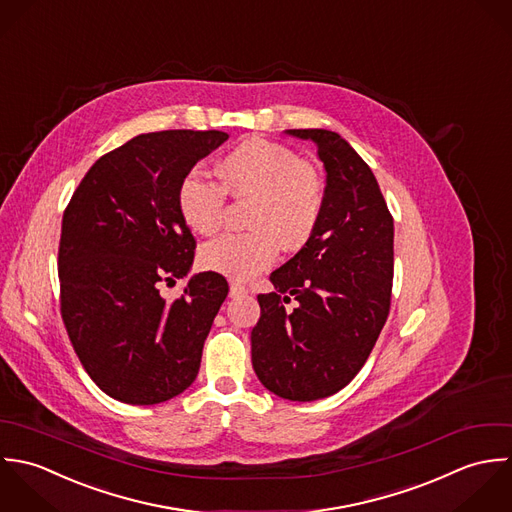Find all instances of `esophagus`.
I'll use <instances>...</instances> for the list:
<instances>
[{
  "label": "esophagus",
  "mask_w": 512,
  "mask_h": 512,
  "mask_svg": "<svg viewBox=\"0 0 512 512\" xmlns=\"http://www.w3.org/2000/svg\"><path fill=\"white\" fill-rule=\"evenodd\" d=\"M249 291H247V287L245 285H241V283H237V281H231L229 283V295L235 299V297H245Z\"/></svg>",
  "instance_id": "34e87169"
}]
</instances>
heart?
<instances>
[{
    "instance_id": "b5f03b06",
    "label": "heart",
    "mask_w": 512,
    "mask_h": 512,
    "mask_svg": "<svg viewBox=\"0 0 512 512\" xmlns=\"http://www.w3.org/2000/svg\"><path fill=\"white\" fill-rule=\"evenodd\" d=\"M221 184L188 174L178 188V205L186 223L209 235L225 217L227 194L249 200L243 233H223L200 249L207 271L233 281H247L269 269L279 249L299 251L312 239L324 211L320 174L285 144L249 138L219 164Z\"/></svg>"
}]
</instances>
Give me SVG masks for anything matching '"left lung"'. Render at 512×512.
<instances>
[{"mask_svg":"<svg viewBox=\"0 0 512 512\" xmlns=\"http://www.w3.org/2000/svg\"><path fill=\"white\" fill-rule=\"evenodd\" d=\"M312 140L326 170L322 219L307 245L257 295L251 358L261 384L291 402L328 398L366 364L392 305L394 217L368 164L322 128ZM291 300L298 307L287 311Z\"/></svg>","mask_w":512,"mask_h":512,"instance_id":"left-lung-1","label":"left lung"}]
</instances>
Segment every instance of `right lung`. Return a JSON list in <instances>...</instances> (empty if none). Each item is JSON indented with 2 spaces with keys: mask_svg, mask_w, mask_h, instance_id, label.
I'll use <instances>...</instances> for the list:
<instances>
[{
  "mask_svg": "<svg viewBox=\"0 0 512 512\" xmlns=\"http://www.w3.org/2000/svg\"><path fill=\"white\" fill-rule=\"evenodd\" d=\"M227 138L219 130L140 134L101 156L65 207L61 318L91 380L122 404H162L198 376L229 285L205 271L170 303L160 287L186 277L196 255L178 188Z\"/></svg>",
  "mask_w": 512,
  "mask_h": 512,
  "instance_id": "add662e5",
  "label": "right lung"
}]
</instances>
